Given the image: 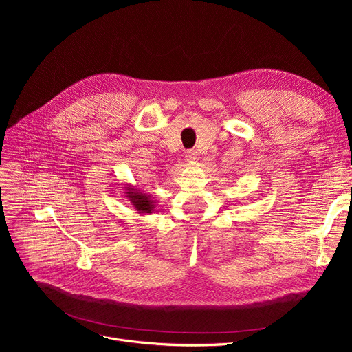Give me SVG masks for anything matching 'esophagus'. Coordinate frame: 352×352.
Wrapping results in <instances>:
<instances>
[{
	"mask_svg": "<svg viewBox=\"0 0 352 352\" xmlns=\"http://www.w3.org/2000/svg\"><path fill=\"white\" fill-rule=\"evenodd\" d=\"M186 160H187L188 162L197 161V160H198V153H197L195 150H188V151L186 153Z\"/></svg>",
	"mask_w": 352,
	"mask_h": 352,
	"instance_id": "34e87169",
	"label": "esophagus"
}]
</instances>
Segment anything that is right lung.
<instances>
[{
  "label": "right lung",
  "mask_w": 352,
  "mask_h": 352,
  "mask_svg": "<svg viewBox=\"0 0 352 352\" xmlns=\"http://www.w3.org/2000/svg\"><path fill=\"white\" fill-rule=\"evenodd\" d=\"M124 191V194H126L125 197L134 206L138 214H153L155 211V199H153L151 195L141 192L131 184H125Z\"/></svg>",
  "instance_id": "add662e5"
}]
</instances>
